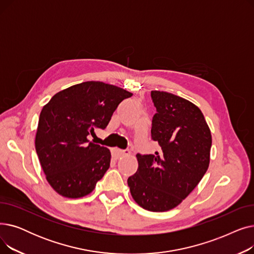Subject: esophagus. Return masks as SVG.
<instances>
[{"mask_svg":"<svg viewBox=\"0 0 254 254\" xmlns=\"http://www.w3.org/2000/svg\"><path fill=\"white\" fill-rule=\"evenodd\" d=\"M128 153H129L128 150H122V149H118V148H113L112 149V157L114 159L122 158L124 155H127Z\"/></svg>","mask_w":254,"mask_h":254,"instance_id":"34e87169","label":"esophagus"}]
</instances>
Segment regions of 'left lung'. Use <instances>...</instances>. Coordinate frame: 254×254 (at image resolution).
Segmentation results:
<instances>
[{"mask_svg": "<svg viewBox=\"0 0 254 254\" xmlns=\"http://www.w3.org/2000/svg\"><path fill=\"white\" fill-rule=\"evenodd\" d=\"M156 108L151 138L162 150L137 154L138 170L127 184L135 202L152 212L177 207L202 180L210 163L212 137L197 106L166 91L152 90Z\"/></svg>", "mask_w": 254, "mask_h": 254, "instance_id": "left-lung-1", "label": "left lung"}]
</instances>
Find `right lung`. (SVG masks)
I'll list each match as a JSON object with an SVG mask.
<instances>
[{
  "mask_svg": "<svg viewBox=\"0 0 254 254\" xmlns=\"http://www.w3.org/2000/svg\"><path fill=\"white\" fill-rule=\"evenodd\" d=\"M132 93L101 81L59 91L40 113L36 151L46 180L59 194H89L110 167L108 148L89 142L96 128L108 126L119 103Z\"/></svg>",
  "mask_w": 254,
  "mask_h": 254,
  "instance_id": "right-lung-1",
  "label": "right lung"
}]
</instances>
